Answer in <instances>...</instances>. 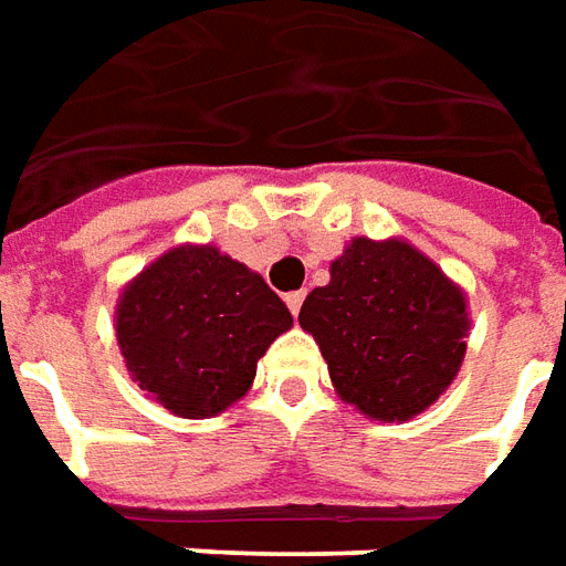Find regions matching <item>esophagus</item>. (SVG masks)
I'll return each mask as SVG.
<instances>
[{"label": "esophagus", "mask_w": 566, "mask_h": 566, "mask_svg": "<svg viewBox=\"0 0 566 566\" xmlns=\"http://www.w3.org/2000/svg\"><path fill=\"white\" fill-rule=\"evenodd\" d=\"M302 302H305V290L290 292V295H286V305H290V311L295 317H298V311H302Z\"/></svg>", "instance_id": "1"}]
</instances>
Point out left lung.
<instances>
[{"label":"left lung","mask_w":566,"mask_h":566,"mask_svg":"<svg viewBox=\"0 0 566 566\" xmlns=\"http://www.w3.org/2000/svg\"><path fill=\"white\" fill-rule=\"evenodd\" d=\"M329 366L335 395L376 422H409L465 360L469 298L400 237H354L298 311Z\"/></svg>","instance_id":"8db88e82"}]
</instances>
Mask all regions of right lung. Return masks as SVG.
<instances>
[{
  "label": "right lung",
  "instance_id": "obj_1",
  "mask_svg": "<svg viewBox=\"0 0 566 566\" xmlns=\"http://www.w3.org/2000/svg\"><path fill=\"white\" fill-rule=\"evenodd\" d=\"M116 342L132 381L181 419H209L252 388L290 307L218 245L181 243L116 298Z\"/></svg>",
  "mask_w": 566,
  "mask_h": 566
}]
</instances>
